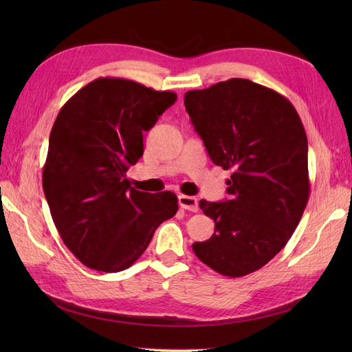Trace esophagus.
Returning a JSON list of instances; mask_svg holds the SVG:
<instances>
[{
    "label": "esophagus",
    "mask_w": 352,
    "mask_h": 352,
    "mask_svg": "<svg viewBox=\"0 0 352 352\" xmlns=\"http://www.w3.org/2000/svg\"><path fill=\"white\" fill-rule=\"evenodd\" d=\"M178 204L182 208L189 212H198V199L189 195H178Z\"/></svg>",
    "instance_id": "34e87169"
}]
</instances>
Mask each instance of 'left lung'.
Instances as JSON below:
<instances>
[{"instance_id":"obj_1","label":"left lung","mask_w":352,"mask_h":352,"mask_svg":"<svg viewBox=\"0 0 352 352\" xmlns=\"http://www.w3.org/2000/svg\"><path fill=\"white\" fill-rule=\"evenodd\" d=\"M184 106L212 162L233 170L228 199L199 201L214 233L193 243V252L222 275H248L286 246L307 206L309 146L300 115L278 92L245 78L186 92Z\"/></svg>"}]
</instances>
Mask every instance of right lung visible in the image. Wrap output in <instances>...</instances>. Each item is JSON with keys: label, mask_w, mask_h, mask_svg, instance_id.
<instances>
[{"label": "right lung", "mask_w": 352, "mask_h": 352, "mask_svg": "<svg viewBox=\"0 0 352 352\" xmlns=\"http://www.w3.org/2000/svg\"><path fill=\"white\" fill-rule=\"evenodd\" d=\"M177 101L125 78H96L58 111L42 184L58 234L81 263L119 272L136 261L155 228L178 210L175 193L130 188L144 131Z\"/></svg>", "instance_id": "right-lung-1"}]
</instances>
